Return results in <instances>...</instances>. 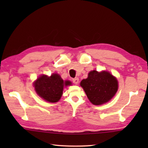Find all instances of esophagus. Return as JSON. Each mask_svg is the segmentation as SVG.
Segmentation results:
<instances>
[{
	"mask_svg": "<svg viewBox=\"0 0 148 148\" xmlns=\"http://www.w3.org/2000/svg\"><path fill=\"white\" fill-rule=\"evenodd\" d=\"M72 81H73V83L75 84H77L78 83H79V78H77V77L74 78V79H72Z\"/></svg>",
	"mask_w": 148,
	"mask_h": 148,
	"instance_id": "esophagus-1",
	"label": "esophagus"
}]
</instances>
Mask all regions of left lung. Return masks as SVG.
I'll use <instances>...</instances> for the list:
<instances>
[{"label":"left lung","mask_w":148,"mask_h":148,"mask_svg":"<svg viewBox=\"0 0 148 148\" xmlns=\"http://www.w3.org/2000/svg\"><path fill=\"white\" fill-rule=\"evenodd\" d=\"M80 85L94 105H102L109 102L118 88L116 78L108 71H90L86 79L81 81Z\"/></svg>","instance_id":"8db88e82"}]
</instances>
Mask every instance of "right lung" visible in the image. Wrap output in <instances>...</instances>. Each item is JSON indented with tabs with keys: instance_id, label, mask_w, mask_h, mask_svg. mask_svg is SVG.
Segmentation results:
<instances>
[{
	"instance_id": "right-lung-1",
	"label": "right lung",
	"mask_w": 148,
	"mask_h": 148,
	"mask_svg": "<svg viewBox=\"0 0 148 148\" xmlns=\"http://www.w3.org/2000/svg\"><path fill=\"white\" fill-rule=\"evenodd\" d=\"M69 81H64L59 74L53 73L51 76L42 75L34 83L35 90L39 97L47 102H58L62 95L64 86L71 85Z\"/></svg>"
}]
</instances>
